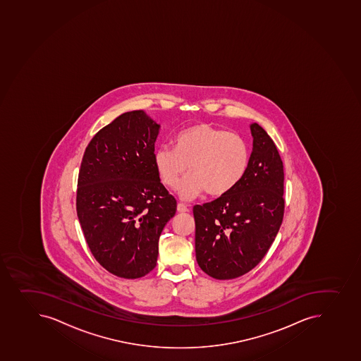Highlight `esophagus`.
Returning a JSON list of instances; mask_svg holds the SVG:
<instances>
[{
	"label": "esophagus",
	"instance_id": "obj_1",
	"mask_svg": "<svg viewBox=\"0 0 361 361\" xmlns=\"http://www.w3.org/2000/svg\"><path fill=\"white\" fill-rule=\"evenodd\" d=\"M176 209H178L179 213H188L189 212V208H187V207H185V204H182V203H179V204H178V208H176Z\"/></svg>",
	"mask_w": 361,
	"mask_h": 361
}]
</instances>
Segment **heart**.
Here are the masks:
<instances>
[{
    "label": "heart",
    "instance_id": "heart-1",
    "mask_svg": "<svg viewBox=\"0 0 361 361\" xmlns=\"http://www.w3.org/2000/svg\"><path fill=\"white\" fill-rule=\"evenodd\" d=\"M249 159L250 151L243 137L204 123L180 132L176 149L164 145L153 155L159 178L169 188L176 189L189 171L190 176L179 187L180 197L185 201L204 192L226 195L243 178Z\"/></svg>",
    "mask_w": 361,
    "mask_h": 361
}]
</instances>
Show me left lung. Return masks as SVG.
<instances>
[{"label": "left lung", "instance_id": "1", "mask_svg": "<svg viewBox=\"0 0 361 361\" xmlns=\"http://www.w3.org/2000/svg\"><path fill=\"white\" fill-rule=\"evenodd\" d=\"M250 130L252 151L242 180L226 195L192 208L196 261L213 279H237L252 270L282 224V159L259 125L252 123Z\"/></svg>", "mask_w": 361, "mask_h": 361}]
</instances>
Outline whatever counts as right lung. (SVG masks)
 <instances>
[{
    "label": "right lung",
    "mask_w": 361,
    "mask_h": 361,
    "mask_svg": "<svg viewBox=\"0 0 361 361\" xmlns=\"http://www.w3.org/2000/svg\"><path fill=\"white\" fill-rule=\"evenodd\" d=\"M160 125L142 110L116 118L82 155L77 216L90 250L121 279H140L157 265L159 237L176 201L155 169Z\"/></svg>",
    "instance_id": "right-lung-1"
}]
</instances>
